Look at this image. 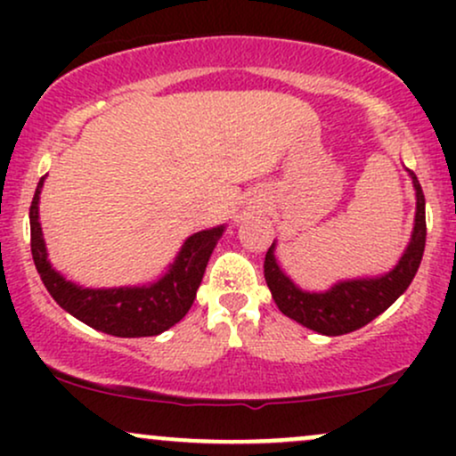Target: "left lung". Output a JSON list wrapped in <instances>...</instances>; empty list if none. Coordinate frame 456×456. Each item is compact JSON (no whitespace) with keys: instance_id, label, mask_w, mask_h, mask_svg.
Listing matches in <instances>:
<instances>
[{"instance_id":"left-lung-1","label":"left lung","mask_w":456,"mask_h":456,"mask_svg":"<svg viewBox=\"0 0 456 456\" xmlns=\"http://www.w3.org/2000/svg\"><path fill=\"white\" fill-rule=\"evenodd\" d=\"M405 171L411 177L413 192H416V216H413L410 242L401 253L399 261L388 272L343 279L323 291H308L294 282L289 274H285L274 255L276 240L272 242L268 253H265L264 276L282 315L294 319L313 332L338 337V334L354 332V330L373 322L405 294L418 268H420L427 242L425 195H422L416 174L407 167Z\"/></svg>"}]
</instances>
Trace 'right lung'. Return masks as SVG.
<instances>
[{"mask_svg":"<svg viewBox=\"0 0 456 456\" xmlns=\"http://www.w3.org/2000/svg\"><path fill=\"white\" fill-rule=\"evenodd\" d=\"M45 180L46 175L40 177L29 208L31 257L57 305L78 322L111 337H156L175 326L195 302L203 272L227 223L188 235L175 259L154 281L122 287H83L68 281L49 259L38 208Z\"/></svg>","mask_w":456,"mask_h":456,"instance_id":"obj_1","label":"right lung"}]
</instances>
